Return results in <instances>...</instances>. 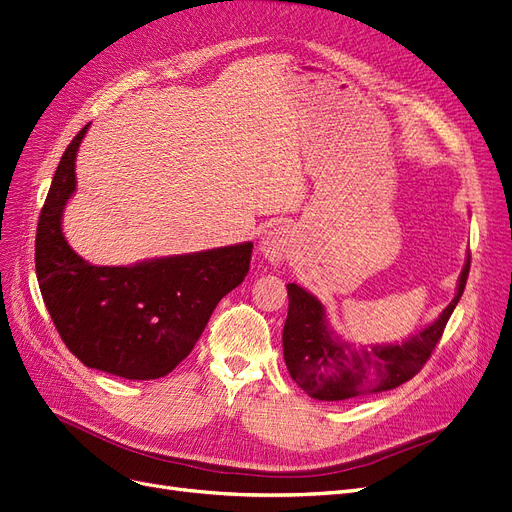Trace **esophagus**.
<instances>
[{
  "mask_svg": "<svg viewBox=\"0 0 512 512\" xmlns=\"http://www.w3.org/2000/svg\"><path fill=\"white\" fill-rule=\"evenodd\" d=\"M289 236H291L289 230H287V227H282V225L263 234V238L259 242V249H261L263 257H266L272 263H278V261L285 259V255L289 251V242H291Z\"/></svg>",
  "mask_w": 512,
  "mask_h": 512,
  "instance_id": "esophagus-1",
  "label": "esophagus"
}]
</instances>
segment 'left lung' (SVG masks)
Returning a JSON list of instances; mask_svg holds the SVG:
<instances>
[{"label": "left lung", "mask_w": 512, "mask_h": 512, "mask_svg": "<svg viewBox=\"0 0 512 512\" xmlns=\"http://www.w3.org/2000/svg\"><path fill=\"white\" fill-rule=\"evenodd\" d=\"M468 272L470 255L462 268L456 297L432 325L407 337L403 344H375L358 350L329 329L325 306L291 282L287 285L289 314L282 329V350L293 382L318 401H346L409 382L439 344L447 320L464 293Z\"/></svg>", "instance_id": "8db88e82"}]
</instances>
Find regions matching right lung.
I'll return each mask as SVG.
<instances>
[{
    "label": "right lung",
    "mask_w": 512,
    "mask_h": 512,
    "mask_svg": "<svg viewBox=\"0 0 512 512\" xmlns=\"http://www.w3.org/2000/svg\"><path fill=\"white\" fill-rule=\"evenodd\" d=\"M86 124L65 149L35 236V272L65 346L90 367L126 380H158L194 350L219 301L249 274L253 242L92 266L63 234Z\"/></svg>",
    "instance_id": "obj_1"
}]
</instances>
